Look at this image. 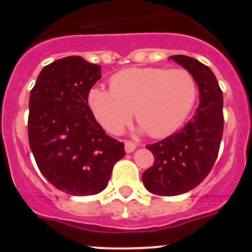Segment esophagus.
Wrapping results in <instances>:
<instances>
[{
  "label": "esophagus",
  "instance_id": "34e87169",
  "mask_svg": "<svg viewBox=\"0 0 252 252\" xmlns=\"http://www.w3.org/2000/svg\"><path fill=\"white\" fill-rule=\"evenodd\" d=\"M136 149V144L132 141H125V150H126V153H132L133 150Z\"/></svg>",
  "mask_w": 252,
  "mask_h": 252
}]
</instances>
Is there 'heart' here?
Wrapping results in <instances>:
<instances>
[{
	"mask_svg": "<svg viewBox=\"0 0 252 252\" xmlns=\"http://www.w3.org/2000/svg\"><path fill=\"white\" fill-rule=\"evenodd\" d=\"M111 90L94 87L88 106L102 127L120 133L135 110L141 130L168 136L183 125L197 101V82L186 69L128 68L111 78Z\"/></svg>",
	"mask_w": 252,
	"mask_h": 252,
	"instance_id": "heart-1",
	"label": "heart"
}]
</instances>
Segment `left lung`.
Listing matches in <instances>:
<instances>
[{
	"label": "left lung",
	"mask_w": 252,
	"mask_h": 252,
	"mask_svg": "<svg viewBox=\"0 0 252 252\" xmlns=\"http://www.w3.org/2000/svg\"><path fill=\"white\" fill-rule=\"evenodd\" d=\"M194 77L199 106L182 130L146 149L155 161L144 171L142 183L158 195L183 194L203 182L217 159L223 132V95L207 65L187 55L170 57Z\"/></svg>",
	"instance_id": "left-lung-1"
}]
</instances>
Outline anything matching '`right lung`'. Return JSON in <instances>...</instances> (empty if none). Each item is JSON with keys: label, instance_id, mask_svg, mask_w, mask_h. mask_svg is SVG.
<instances>
[{"label": "right lung", "instance_id": "right-lung-1", "mask_svg": "<svg viewBox=\"0 0 252 252\" xmlns=\"http://www.w3.org/2000/svg\"><path fill=\"white\" fill-rule=\"evenodd\" d=\"M101 66L82 57L55 60L40 72L29 101V144L44 177L70 195H92L108 184L125 155L95 121L88 93Z\"/></svg>", "mask_w": 252, "mask_h": 252}]
</instances>
